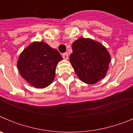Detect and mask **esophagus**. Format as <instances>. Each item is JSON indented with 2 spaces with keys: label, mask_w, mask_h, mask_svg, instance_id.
I'll list each match as a JSON object with an SVG mask.
<instances>
[{
  "label": "esophagus",
  "mask_w": 133,
  "mask_h": 133,
  "mask_svg": "<svg viewBox=\"0 0 133 133\" xmlns=\"http://www.w3.org/2000/svg\"><path fill=\"white\" fill-rule=\"evenodd\" d=\"M63 57L64 59H68V58H69V54H68L67 52H64L63 55Z\"/></svg>",
  "instance_id": "1"
}]
</instances>
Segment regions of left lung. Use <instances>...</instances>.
Here are the masks:
<instances>
[{"label": "left lung", "instance_id": "left-lung-1", "mask_svg": "<svg viewBox=\"0 0 133 133\" xmlns=\"http://www.w3.org/2000/svg\"><path fill=\"white\" fill-rule=\"evenodd\" d=\"M72 49L70 62L81 81L92 84L104 77L110 56L102 44L89 38H81L72 43Z\"/></svg>", "mask_w": 133, "mask_h": 133}]
</instances>
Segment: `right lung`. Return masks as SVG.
I'll use <instances>...</instances> for the list:
<instances>
[{
  "label": "right lung",
  "mask_w": 133,
  "mask_h": 133,
  "mask_svg": "<svg viewBox=\"0 0 133 133\" xmlns=\"http://www.w3.org/2000/svg\"><path fill=\"white\" fill-rule=\"evenodd\" d=\"M62 59L56 49L44 42L34 43L22 52L17 66L22 77L30 84L43 89L53 81L56 64Z\"/></svg>",
  "instance_id": "1"
}]
</instances>
